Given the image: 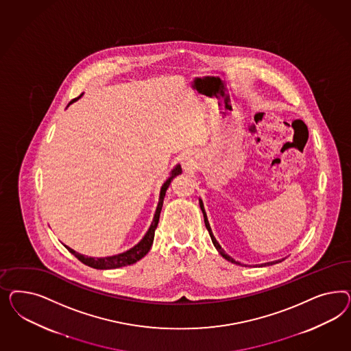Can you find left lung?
<instances>
[{
	"instance_id": "8db88e82",
	"label": "left lung",
	"mask_w": 351,
	"mask_h": 351,
	"mask_svg": "<svg viewBox=\"0 0 351 351\" xmlns=\"http://www.w3.org/2000/svg\"><path fill=\"white\" fill-rule=\"evenodd\" d=\"M199 206H201L203 217H204V225H206V228H207V230H208V233H210V237H211V241H213L215 248L219 251V254L223 256L225 260H228V261H230V263H233V264H237V265H243V264H241L239 261H235L233 257H230L228 254H225V251L221 248V245H219V242H217V241H216V238L213 237V230H211V226H210V223H208V219H207V215H206V211H204V206H203L202 199H201V198H199ZM283 260H285V258H282V260H276V261H270V263H265V264H261V265L256 266L274 265V264H278V263H282Z\"/></svg>"
}]
</instances>
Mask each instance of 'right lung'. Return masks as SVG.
Listing matches in <instances>:
<instances>
[{
    "instance_id": "obj_1",
    "label": "right lung",
    "mask_w": 351,
    "mask_h": 351,
    "mask_svg": "<svg viewBox=\"0 0 351 351\" xmlns=\"http://www.w3.org/2000/svg\"><path fill=\"white\" fill-rule=\"evenodd\" d=\"M82 95H84V93L78 96V97L73 99V100L68 104V106H71L72 103L77 101L80 97H82ZM181 172H182V170H181L180 165H176V166L172 169V171H171L169 179L163 182V185H162V188H160V199H158V204H157V208H156V213H154L153 221H152L150 226H149L148 232L143 237V239L138 242V245H134L132 248H130L126 252H122V254H118V255L114 256H106V257H88V256L81 255V254L75 252V250H72V248L68 247V245H65V248H66L72 255H75L81 263H84L85 265L90 266V267H94V269L106 270V269H117V267H122V266L135 264L140 258H143L144 256L148 254L150 247L153 245L154 232H156L157 225H158V221H160V210H162V206H163V199H165L166 191L169 189L172 179L176 178L178 175H180Z\"/></svg>"
}]
</instances>
